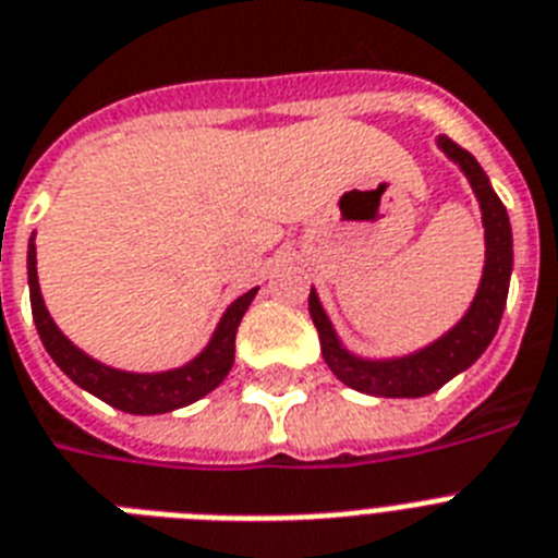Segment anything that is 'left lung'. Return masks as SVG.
<instances>
[{
	"label": "left lung",
	"instance_id": "obj_1",
	"mask_svg": "<svg viewBox=\"0 0 558 558\" xmlns=\"http://www.w3.org/2000/svg\"><path fill=\"white\" fill-rule=\"evenodd\" d=\"M441 148L452 162H459V169L473 185L478 206H482L484 223V275L478 283L468 315L452 326L450 332L441 335L424 350L412 352L404 357H387V361H369V357L352 355L335 335L332 324L326 318L315 289L310 292V315L318 326L320 352L329 369L338 381L347 387L366 392V396L381 398H421L441 389L444 384L464 373L470 364L478 361L493 335L501 324V312L507 303V289H510V271H513V232H510V217L501 206L499 194L493 192L490 180L484 169L475 162L470 151L452 143L450 137H438Z\"/></svg>",
	"mask_w": 558,
	"mask_h": 558
}]
</instances>
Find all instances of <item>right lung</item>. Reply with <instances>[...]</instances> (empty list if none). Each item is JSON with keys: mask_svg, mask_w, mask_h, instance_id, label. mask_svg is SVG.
<instances>
[{"mask_svg": "<svg viewBox=\"0 0 558 558\" xmlns=\"http://www.w3.org/2000/svg\"><path fill=\"white\" fill-rule=\"evenodd\" d=\"M28 289H31V312H34L36 332L43 338L45 350L53 357V364L76 384L88 389L99 401L117 407L131 415H157V412H171L180 407L192 404L197 398L208 396L217 384L223 381L234 364V335L246 315L248 303L255 301L257 289H248L238 301L223 312L217 324L211 341L201 355L189 361L185 366L166 369V373H122L114 366H106L85 355L80 347L68 341L59 332V326L45 310L43 292H39V278H36V246L34 238L28 243Z\"/></svg>", "mask_w": 558, "mask_h": 558, "instance_id": "1", "label": "right lung"}]
</instances>
